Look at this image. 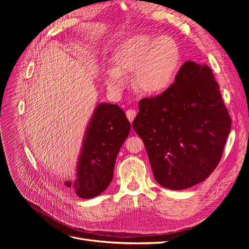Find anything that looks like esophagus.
<instances>
[{"mask_svg": "<svg viewBox=\"0 0 249 249\" xmlns=\"http://www.w3.org/2000/svg\"><path fill=\"white\" fill-rule=\"evenodd\" d=\"M126 116H127V118H128V120L132 123L133 120H134V118L136 117V111L133 110V109H129V110L126 112Z\"/></svg>", "mask_w": 249, "mask_h": 249, "instance_id": "1", "label": "esophagus"}]
</instances>
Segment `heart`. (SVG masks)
Instances as JSON below:
<instances>
[{
    "mask_svg": "<svg viewBox=\"0 0 249 249\" xmlns=\"http://www.w3.org/2000/svg\"><path fill=\"white\" fill-rule=\"evenodd\" d=\"M180 60L178 45L163 36L136 35L123 42L113 55V67L104 71L105 84L113 93H121L127 74L136 72L135 83L146 94L165 90L172 84Z\"/></svg>",
    "mask_w": 249,
    "mask_h": 249,
    "instance_id": "1",
    "label": "heart"
}]
</instances>
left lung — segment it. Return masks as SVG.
<instances>
[{"label": "left lung", "instance_id": "obj_1", "mask_svg": "<svg viewBox=\"0 0 249 249\" xmlns=\"http://www.w3.org/2000/svg\"><path fill=\"white\" fill-rule=\"evenodd\" d=\"M132 126L144 143L155 180L178 191L214 172L231 118L211 69L186 61L161 95L140 100Z\"/></svg>", "mask_w": 249, "mask_h": 249}]
</instances>
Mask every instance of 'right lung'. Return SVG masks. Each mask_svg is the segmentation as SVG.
<instances>
[{"mask_svg":"<svg viewBox=\"0 0 249 249\" xmlns=\"http://www.w3.org/2000/svg\"><path fill=\"white\" fill-rule=\"evenodd\" d=\"M130 133V123L117 105L99 104L87 128L77 161L76 179L65 186L80 198L90 199L111 184L115 160Z\"/></svg>","mask_w":249,"mask_h":249,"instance_id":"right-lung-1","label":"right lung"}]
</instances>
